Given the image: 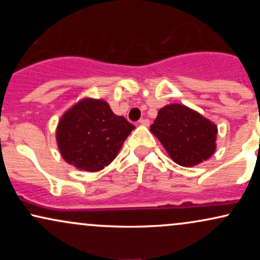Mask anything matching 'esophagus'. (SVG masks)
<instances>
[{
    "instance_id": "esophagus-1",
    "label": "esophagus",
    "mask_w": 260,
    "mask_h": 260,
    "mask_svg": "<svg viewBox=\"0 0 260 260\" xmlns=\"http://www.w3.org/2000/svg\"><path fill=\"white\" fill-rule=\"evenodd\" d=\"M139 123L142 124V126H149V124H150V121L147 120V118H142V120H139Z\"/></svg>"
}]
</instances>
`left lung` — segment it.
<instances>
[{"instance_id":"obj_1","label":"left lung","mask_w":260,"mask_h":260,"mask_svg":"<svg viewBox=\"0 0 260 260\" xmlns=\"http://www.w3.org/2000/svg\"><path fill=\"white\" fill-rule=\"evenodd\" d=\"M150 131L171 159L184 168L198 165L215 153L216 126L184 105L164 106Z\"/></svg>"}]
</instances>
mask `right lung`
Listing matches in <instances>:
<instances>
[{
  "mask_svg": "<svg viewBox=\"0 0 260 260\" xmlns=\"http://www.w3.org/2000/svg\"><path fill=\"white\" fill-rule=\"evenodd\" d=\"M134 128L123 116L115 115L106 101L86 98L64 112L56 139L62 157L70 165L95 172L117 156Z\"/></svg>",
  "mask_w": 260,
  "mask_h": 260,
  "instance_id": "add662e5",
  "label": "right lung"
}]
</instances>
